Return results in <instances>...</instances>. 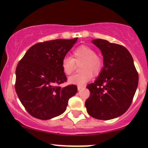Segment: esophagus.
<instances>
[{
    "instance_id": "34e87169",
    "label": "esophagus",
    "mask_w": 148,
    "mask_h": 148,
    "mask_svg": "<svg viewBox=\"0 0 148 148\" xmlns=\"http://www.w3.org/2000/svg\"><path fill=\"white\" fill-rule=\"evenodd\" d=\"M85 88V86L84 85H78V86H77V89H78V90L79 91V90H81V89H84Z\"/></svg>"
}]
</instances>
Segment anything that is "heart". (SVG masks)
I'll return each mask as SVG.
<instances>
[{
    "label": "heart",
    "mask_w": 148,
    "mask_h": 148,
    "mask_svg": "<svg viewBox=\"0 0 148 148\" xmlns=\"http://www.w3.org/2000/svg\"><path fill=\"white\" fill-rule=\"evenodd\" d=\"M80 64L82 71L69 77L70 83L77 85H83L92 78L93 73L99 74L104 65L102 58L96 53L95 49L88 46H80L72 52V58L65 56L62 61V68L64 73L70 75L74 71L75 63Z\"/></svg>",
    "instance_id": "obj_1"
}]
</instances>
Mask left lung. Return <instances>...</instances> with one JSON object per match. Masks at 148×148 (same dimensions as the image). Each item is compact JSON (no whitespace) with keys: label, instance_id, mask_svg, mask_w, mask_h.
<instances>
[{"label":"left lung","instance_id":"8db88e82","mask_svg":"<svg viewBox=\"0 0 148 148\" xmlns=\"http://www.w3.org/2000/svg\"><path fill=\"white\" fill-rule=\"evenodd\" d=\"M92 43L101 50L104 67L96 81L86 86L90 95L85 107L94 118L112 120L130 106L138 85V73L130 53L123 46L99 38Z\"/></svg>","mask_w":148,"mask_h":148}]
</instances>
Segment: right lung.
<instances>
[{"label": "right lung", "mask_w": 148, "mask_h": 148, "mask_svg": "<svg viewBox=\"0 0 148 148\" xmlns=\"http://www.w3.org/2000/svg\"><path fill=\"white\" fill-rule=\"evenodd\" d=\"M77 41V38L37 43L18 64L15 89L34 117L46 120L60 115L65 112L69 99L77 93L74 84L59 86L67 80L62 61Z\"/></svg>", "instance_id": "add662e5"}]
</instances>
